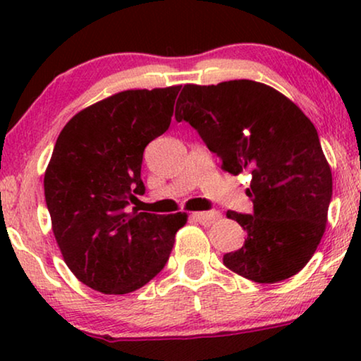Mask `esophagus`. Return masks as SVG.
<instances>
[{
	"instance_id": "esophagus-1",
	"label": "esophagus",
	"mask_w": 361,
	"mask_h": 361,
	"mask_svg": "<svg viewBox=\"0 0 361 361\" xmlns=\"http://www.w3.org/2000/svg\"><path fill=\"white\" fill-rule=\"evenodd\" d=\"M194 219L199 221V224L209 226L212 224H215V221L220 219V214H219V212H215V210H212V212H197V214H194Z\"/></svg>"
}]
</instances>
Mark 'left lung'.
<instances>
[{"mask_svg": "<svg viewBox=\"0 0 361 361\" xmlns=\"http://www.w3.org/2000/svg\"><path fill=\"white\" fill-rule=\"evenodd\" d=\"M176 120L199 133L221 169L251 176L253 212H226L246 231L245 245L224 255L226 268L263 284L299 273L317 250L332 199V172L312 121L253 80L184 85Z\"/></svg>", "mask_w": 361, "mask_h": 361, "instance_id": "1", "label": "left lung"}]
</instances>
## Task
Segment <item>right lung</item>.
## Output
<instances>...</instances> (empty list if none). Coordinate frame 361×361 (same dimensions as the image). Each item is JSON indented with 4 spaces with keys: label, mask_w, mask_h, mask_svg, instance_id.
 <instances>
[{
    "label": "right lung",
    "mask_w": 361,
    "mask_h": 361,
    "mask_svg": "<svg viewBox=\"0 0 361 361\" xmlns=\"http://www.w3.org/2000/svg\"><path fill=\"white\" fill-rule=\"evenodd\" d=\"M180 85L126 90L77 113L63 126L44 176L52 231L78 281L128 294L164 269L187 215L128 212L145 194V147L171 125Z\"/></svg>",
    "instance_id": "obj_1"
}]
</instances>
